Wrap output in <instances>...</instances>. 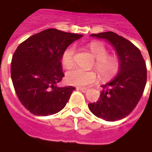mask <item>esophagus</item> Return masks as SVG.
Instances as JSON below:
<instances>
[{
	"label": "esophagus",
	"instance_id": "obj_1",
	"mask_svg": "<svg viewBox=\"0 0 152 152\" xmlns=\"http://www.w3.org/2000/svg\"><path fill=\"white\" fill-rule=\"evenodd\" d=\"M77 90H80L81 91H83V93H86L88 91V88H85V87H77Z\"/></svg>",
	"mask_w": 152,
	"mask_h": 152
}]
</instances>
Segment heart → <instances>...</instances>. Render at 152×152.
Wrapping results in <instances>:
<instances>
[{
	"mask_svg": "<svg viewBox=\"0 0 152 152\" xmlns=\"http://www.w3.org/2000/svg\"><path fill=\"white\" fill-rule=\"evenodd\" d=\"M89 48L96 61L93 66L100 75L103 80H110L119 73L121 62L116 56L108 55V50L99 42H92ZM75 47L69 46L61 55V64L65 69H69L75 65ZM66 82L74 86H87L96 83L97 74L94 70H85L81 68H74L69 70L65 75Z\"/></svg>",
	"mask_w": 152,
	"mask_h": 152,
	"instance_id": "b5f03b06",
	"label": "heart"
}]
</instances>
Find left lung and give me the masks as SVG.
Masks as SVG:
<instances>
[{"label": "left lung", "instance_id": "1", "mask_svg": "<svg viewBox=\"0 0 152 152\" xmlns=\"http://www.w3.org/2000/svg\"><path fill=\"white\" fill-rule=\"evenodd\" d=\"M105 39L113 45L121 62L118 75L106 85L98 101L89 104L96 117L107 121L125 118L134 109L141 99L147 83V66L141 52L130 41L113 31L92 34Z\"/></svg>", "mask_w": 152, "mask_h": 152}]
</instances>
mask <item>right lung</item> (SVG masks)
I'll return each instance as SVG.
<instances>
[{
  "mask_svg": "<svg viewBox=\"0 0 152 152\" xmlns=\"http://www.w3.org/2000/svg\"><path fill=\"white\" fill-rule=\"evenodd\" d=\"M83 35L50 28L31 35L18 45L11 62V78L22 104L36 116L62 110L75 87H60L64 77L61 55Z\"/></svg>",
  "mask_w": 152,
  "mask_h": 152,
  "instance_id": "right-lung-1",
  "label": "right lung"
}]
</instances>
